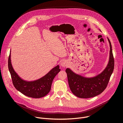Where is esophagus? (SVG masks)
<instances>
[{"instance_id": "obj_1", "label": "esophagus", "mask_w": 123, "mask_h": 123, "mask_svg": "<svg viewBox=\"0 0 123 123\" xmlns=\"http://www.w3.org/2000/svg\"><path fill=\"white\" fill-rule=\"evenodd\" d=\"M61 66L63 67H66L67 66V63L65 60H62L61 62V64H60Z\"/></svg>"}]
</instances>
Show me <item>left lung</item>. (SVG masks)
Segmentation results:
<instances>
[{
  "label": "left lung",
  "mask_w": 123,
  "mask_h": 123,
  "mask_svg": "<svg viewBox=\"0 0 123 123\" xmlns=\"http://www.w3.org/2000/svg\"><path fill=\"white\" fill-rule=\"evenodd\" d=\"M108 40L110 45V60L107 67L100 74L94 77L86 78L74 73L68 68L66 69L69 88L77 97H93L101 94L107 87L114 67L111 44L109 38Z\"/></svg>",
  "instance_id": "obj_1"
}]
</instances>
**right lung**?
Returning a JSON list of instances; mask_svg holds the SVG:
<instances>
[{"label":"right lung","instance_id":"add662e5","mask_svg":"<svg viewBox=\"0 0 123 123\" xmlns=\"http://www.w3.org/2000/svg\"><path fill=\"white\" fill-rule=\"evenodd\" d=\"M11 61L10 53L8 58V68L15 88L24 95L34 98L43 97L49 92L52 81L60 71L59 66L57 65L39 79L28 82L20 78L14 72Z\"/></svg>","mask_w":123,"mask_h":123}]
</instances>
